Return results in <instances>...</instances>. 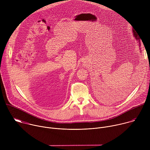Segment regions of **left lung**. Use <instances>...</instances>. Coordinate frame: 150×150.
<instances>
[{
  "instance_id": "left-lung-1",
  "label": "left lung",
  "mask_w": 150,
  "mask_h": 150,
  "mask_svg": "<svg viewBox=\"0 0 150 150\" xmlns=\"http://www.w3.org/2000/svg\"><path fill=\"white\" fill-rule=\"evenodd\" d=\"M133 33H134V36H135V37L136 38V39H137V40H140V38H139V37L138 36V35L137 34V33L135 31V30H133ZM140 45H141V43H140ZM101 92V91H100Z\"/></svg>"
}]
</instances>
